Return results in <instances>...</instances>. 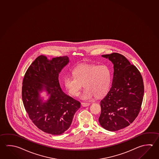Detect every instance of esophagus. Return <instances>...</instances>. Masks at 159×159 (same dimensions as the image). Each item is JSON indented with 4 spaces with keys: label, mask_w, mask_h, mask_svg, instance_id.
I'll return each mask as SVG.
<instances>
[{
    "label": "esophagus",
    "mask_w": 159,
    "mask_h": 159,
    "mask_svg": "<svg viewBox=\"0 0 159 159\" xmlns=\"http://www.w3.org/2000/svg\"><path fill=\"white\" fill-rule=\"evenodd\" d=\"M89 105H90V103H81V106H83V107H87V106H89Z\"/></svg>",
    "instance_id": "34e87169"
}]
</instances>
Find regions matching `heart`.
<instances>
[{
  "instance_id": "obj_1",
  "label": "heart",
  "mask_w": 159,
  "mask_h": 159,
  "mask_svg": "<svg viewBox=\"0 0 159 159\" xmlns=\"http://www.w3.org/2000/svg\"><path fill=\"white\" fill-rule=\"evenodd\" d=\"M72 73L74 76H65L64 82L67 92L74 97L80 94L83 86L85 90L81 96L83 100L102 97L108 92L111 74L107 66L84 64L75 67Z\"/></svg>"
}]
</instances>
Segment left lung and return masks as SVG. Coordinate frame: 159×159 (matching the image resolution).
<instances>
[{
	"label": "left lung",
	"instance_id": "left-lung-1",
	"mask_svg": "<svg viewBox=\"0 0 159 159\" xmlns=\"http://www.w3.org/2000/svg\"><path fill=\"white\" fill-rule=\"evenodd\" d=\"M113 64L111 88L100 101L99 122L103 128L116 131L133 122L139 113L144 94L142 75L137 67L118 53L103 55Z\"/></svg>",
	"mask_w": 159,
	"mask_h": 159
}]
</instances>
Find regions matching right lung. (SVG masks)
<instances>
[{
	"label": "right lung",
	"instance_id": "1",
	"mask_svg": "<svg viewBox=\"0 0 159 159\" xmlns=\"http://www.w3.org/2000/svg\"><path fill=\"white\" fill-rule=\"evenodd\" d=\"M69 62L67 56L48 60L40 55L25 73L23 80V103L34 125L48 134L59 135L70 127L80 103L62 90L59 73ZM46 91L49 96L43 100L40 93Z\"/></svg>",
	"mask_w": 159,
	"mask_h": 159
}]
</instances>
